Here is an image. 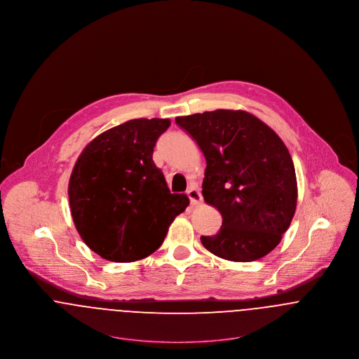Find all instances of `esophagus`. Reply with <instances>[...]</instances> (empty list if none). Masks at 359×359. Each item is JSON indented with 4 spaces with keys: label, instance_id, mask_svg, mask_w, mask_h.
Wrapping results in <instances>:
<instances>
[{
    "label": "esophagus",
    "instance_id": "1",
    "mask_svg": "<svg viewBox=\"0 0 359 359\" xmlns=\"http://www.w3.org/2000/svg\"><path fill=\"white\" fill-rule=\"evenodd\" d=\"M187 195L190 198L191 205H201L202 203V195L196 187H191L190 190L187 191Z\"/></svg>",
    "mask_w": 359,
    "mask_h": 359
}]
</instances>
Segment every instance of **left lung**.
Segmentation results:
<instances>
[{
    "label": "left lung",
    "instance_id": "1",
    "mask_svg": "<svg viewBox=\"0 0 359 359\" xmlns=\"http://www.w3.org/2000/svg\"><path fill=\"white\" fill-rule=\"evenodd\" d=\"M206 158L205 202L222 215L203 247L232 262L271 252L287 231L297 206L294 164L273 128L245 111L215 109L177 116Z\"/></svg>",
    "mask_w": 359,
    "mask_h": 359
}]
</instances>
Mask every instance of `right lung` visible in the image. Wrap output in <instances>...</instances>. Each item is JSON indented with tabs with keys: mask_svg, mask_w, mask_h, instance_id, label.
I'll list each match as a JSON object with an SVG mask.
<instances>
[{
	"mask_svg": "<svg viewBox=\"0 0 359 359\" xmlns=\"http://www.w3.org/2000/svg\"><path fill=\"white\" fill-rule=\"evenodd\" d=\"M169 119H133L92 140L69 180L73 222L85 244L103 259L128 263L163 244L169 225L186 210L184 194H170L153 161Z\"/></svg>",
	"mask_w": 359,
	"mask_h": 359,
	"instance_id": "obj_1",
	"label": "right lung"
}]
</instances>
